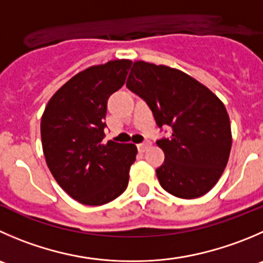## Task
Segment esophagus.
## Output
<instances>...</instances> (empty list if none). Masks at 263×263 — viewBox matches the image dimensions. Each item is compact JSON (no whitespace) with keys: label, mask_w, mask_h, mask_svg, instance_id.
Segmentation results:
<instances>
[{"label":"esophagus","mask_w":263,"mask_h":263,"mask_svg":"<svg viewBox=\"0 0 263 263\" xmlns=\"http://www.w3.org/2000/svg\"><path fill=\"white\" fill-rule=\"evenodd\" d=\"M150 146H152V142H150V141H145V142H141V144L137 145V147H139V150L141 153L146 152V150L149 149Z\"/></svg>","instance_id":"34e87169"}]
</instances>
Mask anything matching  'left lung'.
Masks as SVG:
<instances>
[{"label": "left lung", "mask_w": 263, "mask_h": 263, "mask_svg": "<svg viewBox=\"0 0 263 263\" xmlns=\"http://www.w3.org/2000/svg\"><path fill=\"white\" fill-rule=\"evenodd\" d=\"M127 87L144 99L159 127H172L171 139L157 145L164 163L160 186L182 199L207 194L220 180L230 157L233 136L222 101L195 78L167 65L135 61Z\"/></svg>", "instance_id": "obj_1"}]
</instances>
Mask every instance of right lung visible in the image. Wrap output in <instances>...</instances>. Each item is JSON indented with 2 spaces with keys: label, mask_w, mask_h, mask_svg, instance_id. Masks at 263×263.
Instances as JSON below:
<instances>
[{
  "label": "right lung",
  "mask_w": 263,
  "mask_h": 263,
  "mask_svg": "<svg viewBox=\"0 0 263 263\" xmlns=\"http://www.w3.org/2000/svg\"><path fill=\"white\" fill-rule=\"evenodd\" d=\"M131 60L118 59L77 73L52 95L41 118L46 163L73 199L103 205L127 189L134 144L104 142L106 103L126 82Z\"/></svg>",
  "instance_id": "add662e5"
}]
</instances>
